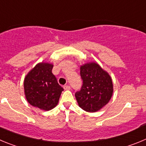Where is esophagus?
I'll use <instances>...</instances> for the list:
<instances>
[{
    "label": "esophagus",
    "instance_id": "obj_1",
    "mask_svg": "<svg viewBox=\"0 0 146 146\" xmlns=\"http://www.w3.org/2000/svg\"><path fill=\"white\" fill-rule=\"evenodd\" d=\"M63 88L65 90H70V86H68V85H65V86H63Z\"/></svg>",
    "mask_w": 146,
    "mask_h": 146
}]
</instances>
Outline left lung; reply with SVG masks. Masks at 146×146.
<instances>
[{
  "label": "left lung",
  "mask_w": 146,
  "mask_h": 146,
  "mask_svg": "<svg viewBox=\"0 0 146 146\" xmlns=\"http://www.w3.org/2000/svg\"><path fill=\"white\" fill-rule=\"evenodd\" d=\"M80 74L83 85L76 92V100L81 108L87 112H96L111 100L113 85L110 75L96 62L81 65Z\"/></svg>",
  "instance_id": "left-lung-1"
}]
</instances>
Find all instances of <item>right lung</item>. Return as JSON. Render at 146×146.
I'll return each mask as SVG.
<instances>
[{"instance_id":"1","label":"right lung","mask_w":146,"mask_h":146,"mask_svg":"<svg viewBox=\"0 0 146 146\" xmlns=\"http://www.w3.org/2000/svg\"><path fill=\"white\" fill-rule=\"evenodd\" d=\"M52 64L40 62L25 78V94L27 102L44 111H49L56 107L64 90L52 73Z\"/></svg>"}]
</instances>
